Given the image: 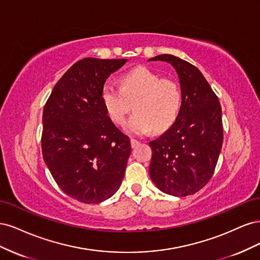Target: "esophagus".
Segmentation results:
<instances>
[{"label":"esophagus","mask_w":260,"mask_h":260,"mask_svg":"<svg viewBox=\"0 0 260 260\" xmlns=\"http://www.w3.org/2000/svg\"><path fill=\"white\" fill-rule=\"evenodd\" d=\"M130 142H131V146H132V148H135L136 146H138L139 144H140V142L138 140H135V139H131L130 140Z\"/></svg>","instance_id":"obj_1"}]
</instances>
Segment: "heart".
I'll return each instance as SVG.
<instances>
[{
	"mask_svg": "<svg viewBox=\"0 0 260 260\" xmlns=\"http://www.w3.org/2000/svg\"><path fill=\"white\" fill-rule=\"evenodd\" d=\"M121 88L105 83L102 89L104 107L118 124H122L132 108L136 113L125 124L131 135L144 136L169 128L177 119L181 106V91L178 83L146 67H139L125 74Z\"/></svg>",
	"mask_w": 260,
	"mask_h": 260,
	"instance_id": "1",
	"label": "heart"
}]
</instances>
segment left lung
I'll use <instances>...</instances> for the list:
<instances>
[{
    "label": "left lung",
    "mask_w": 260,
    "mask_h": 260,
    "mask_svg": "<svg viewBox=\"0 0 260 260\" xmlns=\"http://www.w3.org/2000/svg\"><path fill=\"white\" fill-rule=\"evenodd\" d=\"M148 60L167 61L176 69L181 106L176 121L149 142V177L164 193L187 196L200 191L214 175L223 142L221 106L200 70L170 54Z\"/></svg>",
    "instance_id": "left-lung-1"
}]
</instances>
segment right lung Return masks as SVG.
Here are the masks:
<instances>
[{
    "label": "right lung",
    "instance_id": "obj_1",
    "mask_svg": "<svg viewBox=\"0 0 260 260\" xmlns=\"http://www.w3.org/2000/svg\"><path fill=\"white\" fill-rule=\"evenodd\" d=\"M125 61L78 60L55 84L43 108L44 162L62 192L81 203L109 199L124 176L130 140L107 115L102 89Z\"/></svg>",
    "mask_w": 260,
    "mask_h": 260
}]
</instances>
